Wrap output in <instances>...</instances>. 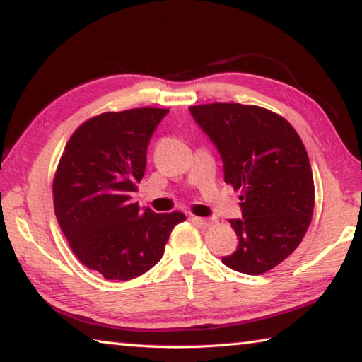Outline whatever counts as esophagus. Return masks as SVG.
<instances>
[{"label": "esophagus", "instance_id": "esophagus-1", "mask_svg": "<svg viewBox=\"0 0 362 362\" xmlns=\"http://www.w3.org/2000/svg\"><path fill=\"white\" fill-rule=\"evenodd\" d=\"M192 220L196 225L204 226V228H209V226H212V223H214V220H211V218H203V217H196V216H193Z\"/></svg>", "mask_w": 362, "mask_h": 362}]
</instances>
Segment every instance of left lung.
Instances as JSON below:
<instances>
[{
	"instance_id": "8db88e82",
	"label": "left lung",
	"mask_w": 362,
	"mask_h": 362,
	"mask_svg": "<svg viewBox=\"0 0 362 362\" xmlns=\"http://www.w3.org/2000/svg\"><path fill=\"white\" fill-rule=\"evenodd\" d=\"M189 112L222 156L225 183L243 193V218L230 220L240 243L223 265L267 273L297 249L313 217L315 182L302 139L283 116L257 105L216 102Z\"/></svg>"
}]
</instances>
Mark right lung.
I'll list each match as a JSON object with an SVG mask.
<instances>
[{
    "label": "right lung",
    "instance_id": "add662e5",
    "mask_svg": "<svg viewBox=\"0 0 362 362\" xmlns=\"http://www.w3.org/2000/svg\"><path fill=\"white\" fill-rule=\"evenodd\" d=\"M169 110L131 108L84 121L54 175L57 222L79 262L105 279L137 278L161 260L179 211H139L131 194L145 174L146 146Z\"/></svg>",
    "mask_w": 362,
    "mask_h": 362
}]
</instances>
